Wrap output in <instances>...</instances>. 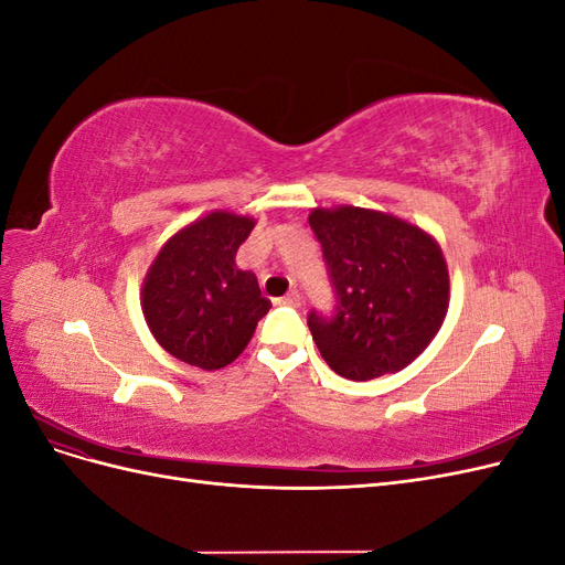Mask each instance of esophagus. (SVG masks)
Masks as SVG:
<instances>
[{
  "mask_svg": "<svg viewBox=\"0 0 565 565\" xmlns=\"http://www.w3.org/2000/svg\"><path fill=\"white\" fill-rule=\"evenodd\" d=\"M276 303H278V306H292V309H299V306H301V297H299V292H292V295H287V297H282V299H276Z\"/></svg>",
  "mask_w": 565,
  "mask_h": 565,
  "instance_id": "esophagus-1",
  "label": "esophagus"
}]
</instances>
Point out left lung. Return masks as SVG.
Instances as JSON below:
<instances>
[{"instance_id": "obj_1", "label": "left lung", "mask_w": 565, "mask_h": 565, "mask_svg": "<svg viewBox=\"0 0 565 565\" xmlns=\"http://www.w3.org/2000/svg\"><path fill=\"white\" fill-rule=\"evenodd\" d=\"M309 224L334 289L332 313L306 318L324 363L353 382L413 363L448 313L438 243L398 216L361 207L313 210Z\"/></svg>"}]
</instances>
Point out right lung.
<instances>
[{
    "instance_id": "add662e5",
    "label": "right lung",
    "mask_w": 565,
    "mask_h": 565,
    "mask_svg": "<svg viewBox=\"0 0 565 565\" xmlns=\"http://www.w3.org/2000/svg\"><path fill=\"white\" fill-rule=\"evenodd\" d=\"M254 221L214 212L185 226L158 254L143 282V316L160 347L200 370H221L245 351L270 301L235 252Z\"/></svg>"
}]
</instances>
